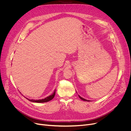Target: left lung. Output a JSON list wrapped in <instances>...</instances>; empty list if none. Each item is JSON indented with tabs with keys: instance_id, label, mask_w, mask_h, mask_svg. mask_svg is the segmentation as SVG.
<instances>
[{
	"instance_id": "obj_1",
	"label": "left lung",
	"mask_w": 131,
	"mask_h": 131,
	"mask_svg": "<svg viewBox=\"0 0 131 131\" xmlns=\"http://www.w3.org/2000/svg\"><path fill=\"white\" fill-rule=\"evenodd\" d=\"M79 98L81 99V100H83V101H90L89 100H86V99H84V98H82L81 97H80V95H79Z\"/></svg>"
}]
</instances>
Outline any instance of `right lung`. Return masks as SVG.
Segmentation results:
<instances>
[{
    "mask_svg": "<svg viewBox=\"0 0 131 131\" xmlns=\"http://www.w3.org/2000/svg\"><path fill=\"white\" fill-rule=\"evenodd\" d=\"M55 93H56V90H55L53 92V93L49 95L48 96V97H47V98H45V99H40V100H33V99H32V100H30L29 99L26 98L27 100H29V101H31V102H38V103H42V102H47L48 101H50L51 100H52L55 95Z\"/></svg>",
    "mask_w": 131,
    "mask_h": 131,
    "instance_id": "obj_1",
    "label": "right lung"
}]
</instances>
